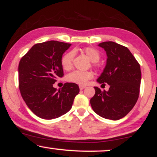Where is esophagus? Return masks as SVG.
<instances>
[{"label": "esophagus", "mask_w": 157, "mask_h": 157, "mask_svg": "<svg viewBox=\"0 0 157 157\" xmlns=\"http://www.w3.org/2000/svg\"><path fill=\"white\" fill-rule=\"evenodd\" d=\"M79 88H80V90H82V89H84L85 88H86V86H82V85H80V86H79Z\"/></svg>", "instance_id": "1"}]
</instances>
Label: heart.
Returning <instances> with one entry per match:
<instances>
[{
    "instance_id": "heart-1",
    "label": "heart",
    "mask_w": 157,
    "mask_h": 157,
    "mask_svg": "<svg viewBox=\"0 0 157 157\" xmlns=\"http://www.w3.org/2000/svg\"><path fill=\"white\" fill-rule=\"evenodd\" d=\"M82 51L89 60L93 63L98 62L100 58V55L97 49L91 47H86L82 49ZM74 58V52H70L66 53L61 60V64L63 68L65 70H70L72 68V61ZM94 76L93 73L90 71H74L68 74L67 75V80L68 82H72V83L78 85H86L91 80Z\"/></svg>"
}]
</instances>
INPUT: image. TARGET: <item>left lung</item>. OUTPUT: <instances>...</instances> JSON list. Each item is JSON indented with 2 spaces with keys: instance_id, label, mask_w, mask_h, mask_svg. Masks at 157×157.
I'll return each instance as SVG.
<instances>
[{
  "instance_id": "8db88e82",
  "label": "left lung",
  "mask_w": 157,
  "mask_h": 157,
  "mask_svg": "<svg viewBox=\"0 0 157 157\" xmlns=\"http://www.w3.org/2000/svg\"><path fill=\"white\" fill-rule=\"evenodd\" d=\"M107 55L106 65L97 81L109 85V91L94 87L90 100L92 109L105 119L118 120L126 116L138 100L141 82L140 66L127 47L106 41L99 44Z\"/></svg>"
}]
</instances>
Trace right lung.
<instances>
[{
  "mask_svg": "<svg viewBox=\"0 0 157 157\" xmlns=\"http://www.w3.org/2000/svg\"><path fill=\"white\" fill-rule=\"evenodd\" d=\"M71 44L51 40L34 45L20 60L19 89L29 109L45 120L60 117L70 111L80 89L66 82L57 90L53 84L63 76V55Z\"/></svg>",
  "mask_w": 157,
  "mask_h": 157,
  "instance_id": "1",
  "label": "right lung"
}]
</instances>
